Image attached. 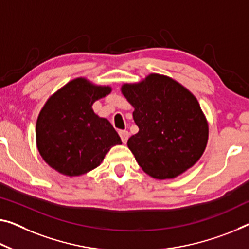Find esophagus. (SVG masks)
Instances as JSON below:
<instances>
[{
    "label": "esophagus",
    "mask_w": 249,
    "mask_h": 249,
    "mask_svg": "<svg viewBox=\"0 0 249 249\" xmlns=\"http://www.w3.org/2000/svg\"><path fill=\"white\" fill-rule=\"evenodd\" d=\"M119 136H120V138H121L122 142L127 143L128 138H129V132L125 131V130H120V131H119Z\"/></svg>",
    "instance_id": "1"
}]
</instances>
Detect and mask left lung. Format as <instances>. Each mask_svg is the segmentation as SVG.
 Listing matches in <instances>:
<instances>
[{"instance_id": "1", "label": "left lung", "mask_w": 249, "mask_h": 249, "mask_svg": "<svg viewBox=\"0 0 249 249\" xmlns=\"http://www.w3.org/2000/svg\"><path fill=\"white\" fill-rule=\"evenodd\" d=\"M121 92L135 108L139 128L128 147L144 173L156 179L181 175L196 163L208 141V124L195 95L169 76L151 73Z\"/></svg>"}]
</instances>
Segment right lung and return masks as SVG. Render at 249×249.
<instances>
[{
  "label": "right lung",
  "instance_id": "add662e5",
  "mask_svg": "<svg viewBox=\"0 0 249 249\" xmlns=\"http://www.w3.org/2000/svg\"><path fill=\"white\" fill-rule=\"evenodd\" d=\"M111 92L110 87L74 79L51 95L37 117L36 146L45 162L60 174L81 176L97 168L121 139L92 105Z\"/></svg>",
  "mask_w": 249,
  "mask_h": 249
}]
</instances>
